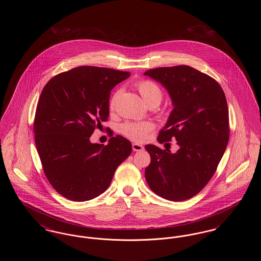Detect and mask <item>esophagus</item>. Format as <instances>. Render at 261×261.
<instances>
[{
    "mask_svg": "<svg viewBox=\"0 0 261 261\" xmlns=\"http://www.w3.org/2000/svg\"><path fill=\"white\" fill-rule=\"evenodd\" d=\"M132 149H133V150H135V151H140V150L144 149V146H142L140 144H133L132 145Z\"/></svg>",
    "mask_w": 261,
    "mask_h": 261,
    "instance_id": "1",
    "label": "esophagus"
}]
</instances>
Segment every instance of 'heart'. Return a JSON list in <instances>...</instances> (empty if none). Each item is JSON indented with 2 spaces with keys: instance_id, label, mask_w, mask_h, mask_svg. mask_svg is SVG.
Wrapping results in <instances>:
<instances>
[{
  "instance_id": "heart-1",
  "label": "heart",
  "mask_w": 261,
  "mask_h": 261,
  "mask_svg": "<svg viewBox=\"0 0 261 261\" xmlns=\"http://www.w3.org/2000/svg\"><path fill=\"white\" fill-rule=\"evenodd\" d=\"M135 87L148 106L151 103L159 105L162 101V89L154 82L147 79H142L137 81L135 83ZM119 95H120L119 90L114 92V94L112 95V99L110 101L111 110L115 109ZM152 129H153V124L149 121H126L119 126V132L123 136L127 137L130 140H133L136 142L145 141Z\"/></svg>"
}]
</instances>
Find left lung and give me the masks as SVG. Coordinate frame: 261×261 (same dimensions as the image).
<instances>
[{"instance_id": "obj_1", "label": "left lung", "mask_w": 261, "mask_h": 261, "mask_svg": "<svg viewBox=\"0 0 261 261\" xmlns=\"http://www.w3.org/2000/svg\"><path fill=\"white\" fill-rule=\"evenodd\" d=\"M145 75L168 91L174 109L158 140L176 139L172 153L147 145L150 163L145 176L150 190L163 199H191L206 186L223 156L230 127L223 90L210 75L188 66L158 67Z\"/></svg>"}]
</instances>
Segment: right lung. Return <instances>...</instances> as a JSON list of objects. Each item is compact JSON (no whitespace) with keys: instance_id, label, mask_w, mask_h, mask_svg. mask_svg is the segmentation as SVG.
<instances>
[{"instance_id":"obj_1","label":"right lung","mask_w":261,"mask_h":261,"mask_svg":"<svg viewBox=\"0 0 261 261\" xmlns=\"http://www.w3.org/2000/svg\"><path fill=\"white\" fill-rule=\"evenodd\" d=\"M129 76L84 65L54 76L43 89L33 125L35 144L44 173L62 197L73 201L98 197L130 155L131 143L112 137V131L107 146L90 142L95 129L108 121L112 88Z\"/></svg>"}]
</instances>
